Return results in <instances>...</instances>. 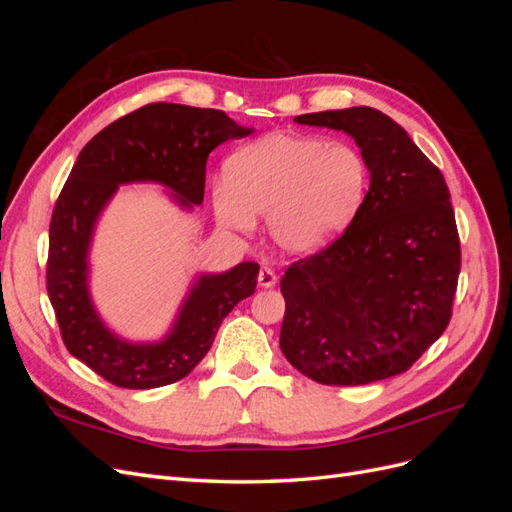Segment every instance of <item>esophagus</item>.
<instances>
[{
    "label": "esophagus",
    "mask_w": 512,
    "mask_h": 512,
    "mask_svg": "<svg viewBox=\"0 0 512 512\" xmlns=\"http://www.w3.org/2000/svg\"><path fill=\"white\" fill-rule=\"evenodd\" d=\"M275 284H277V275L271 269L262 267L260 273H258V286L260 288H273Z\"/></svg>",
    "instance_id": "esophagus-1"
}]
</instances>
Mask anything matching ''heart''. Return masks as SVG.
Returning a JSON list of instances; mask_svg holds the SVG:
<instances>
[{"label":"heart","mask_w":512,"mask_h":512,"mask_svg":"<svg viewBox=\"0 0 512 512\" xmlns=\"http://www.w3.org/2000/svg\"><path fill=\"white\" fill-rule=\"evenodd\" d=\"M367 164L348 143L273 132L237 149L211 207L226 230L247 232L265 215L271 243L290 256L322 250L342 232L367 190Z\"/></svg>","instance_id":"1"}]
</instances>
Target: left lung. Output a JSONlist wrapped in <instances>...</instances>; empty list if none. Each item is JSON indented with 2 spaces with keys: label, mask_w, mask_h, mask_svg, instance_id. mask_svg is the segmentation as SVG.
<instances>
[{
  "label": "left lung",
  "mask_w": 512,
  "mask_h": 512,
  "mask_svg": "<svg viewBox=\"0 0 512 512\" xmlns=\"http://www.w3.org/2000/svg\"><path fill=\"white\" fill-rule=\"evenodd\" d=\"M294 121L352 136L369 192L342 237L286 269L280 348L320 384L359 386L404 374L453 312L461 250L446 181L376 108Z\"/></svg>",
  "instance_id": "8db88e82"
}]
</instances>
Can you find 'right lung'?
<instances>
[{
    "label": "right lung",
    "instance_id": "obj_1",
    "mask_svg": "<svg viewBox=\"0 0 512 512\" xmlns=\"http://www.w3.org/2000/svg\"><path fill=\"white\" fill-rule=\"evenodd\" d=\"M224 111L147 104L113 121L83 147L49 228L46 290L72 356L121 389H158L205 359L222 320L256 290L258 265L198 273L164 337L134 342L104 322L91 299V243L121 185L156 183L183 211L203 205L209 153L252 134Z\"/></svg>",
    "mask_w": 512,
    "mask_h": 512
}]
</instances>
